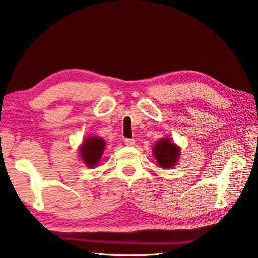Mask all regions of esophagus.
Here are the masks:
<instances>
[{"instance_id": "1", "label": "esophagus", "mask_w": 258, "mask_h": 258, "mask_svg": "<svg viewBox=\"0 0 258 258\" xmlns=\"http://www.w3.org/2000/svg\"><path fill=\"white\" fill-rule=\"evenodd\" d=\"M134 144H136V140L134 139H125V145L126 146H133Z\"/></svg>"}]
</instances>
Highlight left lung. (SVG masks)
Segmentation results:
<instances>
[{"instance_id":"left-lung-1","label":"left lung","mask_w":258,"mask_h":258,"mask_svg":"<svg viewBox=\"0 0 258 258\" xmlns=\"http://www.w3.org/2000/svg\"><path fill=\"white\" fill-rule=\"evenodd\" d=\"M153 154L156 158L157 164L163 169L173 167L179 161L180 147L171 140V138H163L156 142L153 148Z\"/></svg>"}]
</instances>
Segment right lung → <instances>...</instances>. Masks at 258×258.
<instances>
[{
  "label": "right lung",
  "mask_w": 258,
  "mask_h": 258,
  "mask_svg": "<svg viewBox=\"0 0 258 258\" xmlns=\"http://www.w3.org/2000/svg\"><path fill=\"white\" fill-rule=\"evenodd\" d=\"M105 148V140L100 137L89 136L86 137L85 140L81 144L79 148V155L81 161H83L86 166L94 167L99 164L100 159L102 157Z\"/></svg>",
  "instance_id": "right-lung-1"
}]
</instances>
